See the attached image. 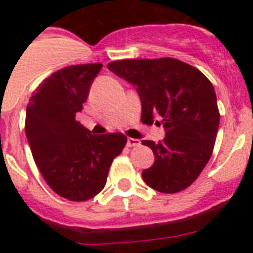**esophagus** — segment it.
Instances as JSON below:
<instances>
[{"mask_svg":"<svg viewBox=\"0 0 253 253\" xmlns=\"http://www.w3.org/2000/svg\"><path fill=\"white\" fill-rule=\"evenodd\" d=\"M139 144L140 142L138 139H135V138H128V140H126V146L128 147H137Z\"/></svg>","mask_w":253,"mask_h":253,"instance_id":"34e87169","label":"esophagus"}]
</instances>
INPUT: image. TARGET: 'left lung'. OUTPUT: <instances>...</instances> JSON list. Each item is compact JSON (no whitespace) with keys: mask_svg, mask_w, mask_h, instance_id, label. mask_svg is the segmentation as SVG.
Segmentation results:
<instances>
[{"mask_svg":"<svg viewBox=\"0 0 253 253\" xmlns=\"http://www.w3.org/2000/svg\"><path fill=\"white\" fill-rule=\"evenodd\" d=\"M107 68L135 86L140 120L162 123L166 130L161 142H142L154 154L153 165L142 172L144 182L165 194L189 187L211 157L218 133L220 115L211 82L198 68L173 58L115 60Z\"/></svg>","mask_w":253,"mask_h":253,"instance_id":"8db88e82","label":"left lung"}]
</instances>
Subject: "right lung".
Here are the masks:
<instances>
[{"label":"right lung","mask_w":253,"mask_h":253,"mask_svg":"<svg viewBox=\"0 0 253 253\" xmlns=\"http://www.w3.org/2000/svg\"><path fill=\"white\" fill-rule=\"evenodd\" d=\"M101 63L62 68L45 78L26 107L25 131L40 173L50 189L71 202L101 191L116 156L126 144L122 133L101 135L76 120Z\"/></svg>","instance_id":"1"}]
</instances>
